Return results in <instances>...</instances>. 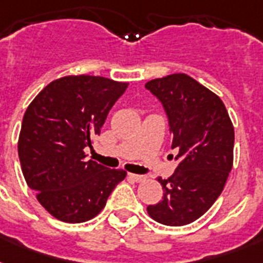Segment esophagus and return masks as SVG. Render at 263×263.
Wrapping results in <instances>:
<instances>
[{
    "label": "esophagus",
    "instance_id": "esophagus-1",
    "mask_svg": "<svg viewBox=\"0 0 263 263\" xmlns=\"http://www.w3.org/2000/svg\"><path fill=\"white\" fill-rule=\"evenodd\" d=\"M128 177H129L131 180H134V181H136V183H142V181L146 180V176L135 175V173H128Z\"/></svg>",
    "mask_w": 263,
    "mask_h": 263
}]
</instances>
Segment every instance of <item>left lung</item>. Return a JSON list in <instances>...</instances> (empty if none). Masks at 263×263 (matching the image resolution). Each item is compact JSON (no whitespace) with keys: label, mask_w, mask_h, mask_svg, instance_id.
I'll return each mask as SVG.
<instances>
[{"label":"left lung","mask_w":263,"mask_h":263,"mask_svg":"<svg viewBox=\"0 0 263 263\" xmlns=\"http://www.w3.org/2000/svg\"><path fill=\"white\" fill-rule=\"evenodd\" d=\"M146 88L164 106L179 161L169 179H158L164 196L147 213L169 227L191 224L224 190L233 165L232 121L220 97L185 73L150 80Z\"/></svg>","instance_id":"1"}]
</instances>
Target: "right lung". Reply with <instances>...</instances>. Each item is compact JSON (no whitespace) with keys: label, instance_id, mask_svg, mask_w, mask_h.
<instances>
[{"label":"right lung","instance_id":"obj_1","mask_svg":"<svg viewBox=\"0 0 263 263\" xmlns=\"http://www.w3.org/2000/svg\"><path fill=\"white\" fill-rule=\"evenodd\" d=\"M127 83L102 76L53 80L28 105L17 152L27 184L51 216L84 222L105 208L127 172L86 161L84 147L101 134L107 113Z\"/></svg>","mask_w":263,"mask_h":263}]
</instances>
